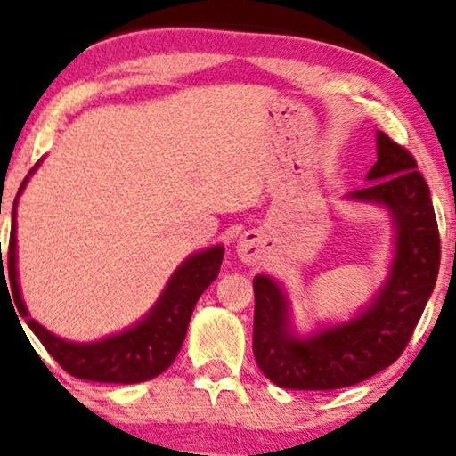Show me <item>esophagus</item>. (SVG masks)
<instances>
[{
    "mask_svg": "<svg viewBox=\"0 0 456 456\" xmlns=\"http://www.w3.org/2000/svg\"><path fill=\"white\" fill-rule=\"evenodd\" d=\"M236 253H239L240 261L245 264H257L261 259V253H264V239H261L259 232H245L240 236L239 245H236Z\"/></svg>",
    "mask_w": 456,
    "mask_h": 456,
    "instance_id": "obj_1",
    "label": "esophagus"
}]
</instances>
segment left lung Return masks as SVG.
<instances>
[{
  "mask_svg": "<svg viewBox=\"0 0 456 456\" xmlns=\"http://www.w3.org/2000/svg\"><path fill=\"white\" fill-rule=\"evenodd\" d=\"M376 145L370 184L346 195V201L382 205L395 228L390 272L370 303L351 320L301 336L282 284L265 273L253 280L255 361L280 388L336 390L376 376L401 357L434 292L440 234L429 186L413 155L382 130Z\"/></svg>",
  "mask_w": 456,
  "mask_h": 456,
  "instance_id": "left-lung-1",
  "label": "left lung"
}]
</instances>
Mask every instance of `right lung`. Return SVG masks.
Here are the masks:
<instances>
[{
  "instance_id": "1",
  "label": "right lung",
  "mask_w": 456,
  "mask_h": 456,
  "mask_svg": "<svg viewBox=\"0 0 456 456\" xmlns=\"http://www.w3.org/2000/svg\"><path fill=\"white\" fill-rule=\"evenodd\" d=\"M39 164L41 161H37L28 176L22 180L14 199L8 272H4L2 261L4 282L5 276H8L18 314L27 320L28 328L43 342L47 353L74 378L105 384H139L159 376L161 371H166L174 363L180 346H183L186 328H189L192 309H195L199 297L217 278L224 259V247L216 245L205 248V251L189 255L176 267L172 278L167 280L164 292H161L153 307L134 326L122 330L120 334L105 336V338L95 342H72L60 338V336L52 334L28 315V309L20 295V286H18L16 205L30 174L39 167Z\"/></svg>"
}]
</instances>
